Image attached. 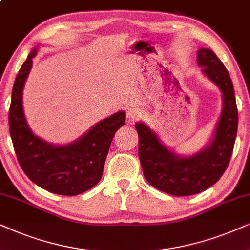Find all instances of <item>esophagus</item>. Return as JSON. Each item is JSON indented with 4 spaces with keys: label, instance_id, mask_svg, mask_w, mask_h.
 I'll return each mask as SVG.
<instances>
[{
    "label": "esophagus",
    "instance_id": "34e87169",
    "mask_svg": "<svg viewBox=\"0 0 250 250\" xmlns=\"http://www.w3.org/2000/svg\"><path fill=\"white\" fill-rule=\"evenodd\" d=\"M141 119V113L136 107H130L127 109V121L129 123H135Z\"/></svg>",
    "mask_w": 250,
    "mask_h": 250
}]
</instances>
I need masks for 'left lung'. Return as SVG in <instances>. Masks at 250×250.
I'll return each instance as SVG.
<instances>
[{"label": "left lung", "mask_w": 250, "mask_h": 250, "mask_svg": "<svg viewBox=\"0 0 250 250\" xmlns=\"http://www.w3.org/2000/svg\"><path fill=\"white\" fill-rule=\"evenodd\" d=\"M197 62L222 94L221 115L207 144L193 154L182 155L166 145L145 122L135 125L146 181L153 188L176 197L197 194L214 185L226 170L237 137L238 109L228 69L207 48L198 50Z\"/></svg>", "instance_id": "8db88e82"}]
</instances>
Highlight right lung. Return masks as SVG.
<instances>
[{
  "label": "right lung",
  "mask_w": 250,
  "mask_h": 250,
  "mask_svg": "<svg viewBox=\"0 0 250 250\" xmlns=\"http://www.w3.org/2000/svg\"><path fill=\"white\" fill-rule=\"evenodd\" d=\"M41 44L29 52L17 74L9 109V127L19 165L33 183L62 195H78L101 181L105 160L115 132L125 122L119 111L101 120L67 144L45 142L29 128L22 106V90Z\"/></svg>",
  "instance_id": "obj_1"
}]
</instances>
